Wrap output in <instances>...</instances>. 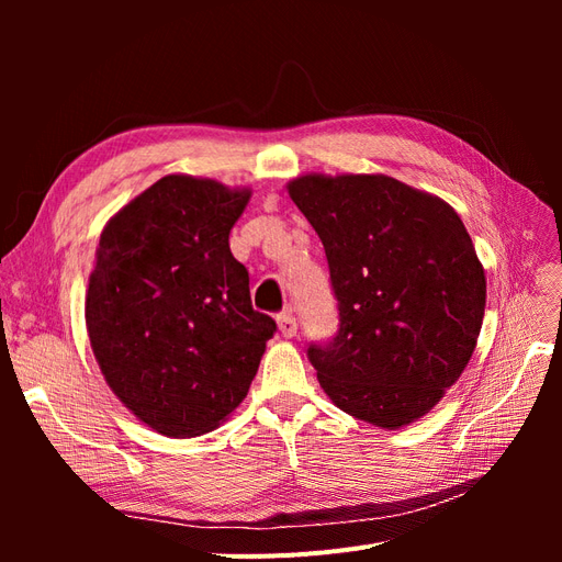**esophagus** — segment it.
Returning <instances> with one entry per match:
<instances>
[{
  "label": "esophagus",
  "mask_w": 562,
  "mask_h": 562,
  "mask_svg": "<svg viewBox=\"0 0 562 562\" xmlns=\"http://www.w3.org/2000/svg\"><path fill=\"white\" fill-rule=\"evenodd\" d=\"M279 323V330L283 337H295L297 335V318L291 312H283L277 316Z\"/></svg>",
  "instance_id": "obj_1"
}]
</instances>
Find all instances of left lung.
<instances>
[{
	"label": "left lung",
	"mask_w": 562,
	"mask_h": 562,
	"mask_svg": "<svg viewBox=\"0 0 562 562\" xmlns=\"http://www.w3.org/2000/svg\"><path fill=\"white\" fill-rule=\"evenodd\" d=\"M323 244L337 333L307 359L347 415L398 429L443 398L483 326L485 274L452 206L386 176L288 184Z\"/></svg>",
	"instance_id": "left-lung-1"
}]
</instances>
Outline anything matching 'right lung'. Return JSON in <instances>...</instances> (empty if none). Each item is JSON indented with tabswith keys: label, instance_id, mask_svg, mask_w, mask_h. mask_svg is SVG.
<instances>
[{
	"label": "right lung",
	"instance_id": "obj_1",
	"mask_svg": "<svg viewBox=\"0 0 562 562\" xmlns=\"http://www.w3.org/2000/svg\"><path fill=\"white\" fill-rule=\"evenodd\" d=\"M248 190L166 176L100 234L87 328L110 389L147 427L187 438L239 405L277 323L252 310L229 229Z\"/></svg>",
	"mask_w": 562,
	"mask_h": 562
}]
</instances>
